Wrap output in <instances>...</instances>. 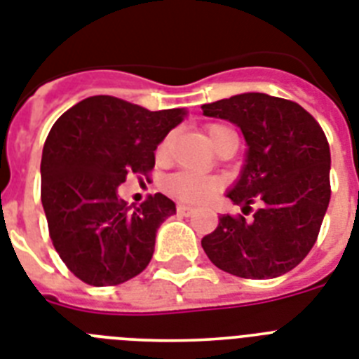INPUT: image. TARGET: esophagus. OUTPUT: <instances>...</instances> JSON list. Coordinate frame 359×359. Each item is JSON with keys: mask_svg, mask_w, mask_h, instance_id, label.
Masks as SVG:
<instances>
[{"mask_svg": "<svg viewBox=\"0 0 359 359\" xmlns=\"http://www.w3.org/2000/svg\"><path fill=\"white\" fill-rule=\"evenodd\" d=\"M177 212H179L180 215H186V217H188V215L194 214L195 208L194 206H188V205H179L177 206Z\"/></svg>", "mask_w": 359, "mask_h": 359, "instance_id": "obj_1", "label": "esophagus"}]
</instances>
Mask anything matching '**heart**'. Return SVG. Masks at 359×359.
I'll list each match as a JSON object with an SVG mask.
<instances>
[{
  "mask_svg": "<svg viewBox=\"0 0 359 359\" xmlns=\"http://www.w3.org/2000/svg\"><path fill=\"white\" fill-rule=\"evenodd\" d=\"M206 134H208V140L212 142L215 149L219 147L221 144H225L226 140H238L236 133L230 127L225 125H208L206 127ZM171 136H165L162 142L156 147V158L165 160L168 156V151H170ZM219 188V182L212 177H203V175L189 173V171H177V173H171L170 177L164 179V189L168 194H171L177 199L184 201V203H201V201H206L212 194H215Z\"/></svg>",
  "mask_w": 359,
  "mask_h": 359,
  "instance_id": "1",
  "label": "heart"
}]
</instances>
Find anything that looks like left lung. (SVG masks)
Instances as JSON below:
<instances>
[{"label":"left lung","mask_w":359,"mask_h":359,"mask_svg":"<svg viewBox=\"0 0 359 359\" xmlns=\"http://www.w3.org/2000/svg\"><path fill=\"white\" fill-rule=\"evenodd\" d=\"M205 116L241 129L247 160L230 189L243 214L221 215L201 245L210 262L241 278H276L301 264L316 243L330 203V147L301 104L267 94L232 95L201 107Z\"/></svg>","instance_id":"1"}]
</instances>
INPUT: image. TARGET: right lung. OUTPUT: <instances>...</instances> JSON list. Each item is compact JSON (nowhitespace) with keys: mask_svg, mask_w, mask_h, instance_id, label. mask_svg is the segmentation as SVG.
Masks as SVG:
<instances>
[{"mask_svg":"<svg viewBox=\"0 0 359 359\" xmlns=\"http://www.w3.org/2000/svg\"><path fill=\"white\" fill-rule=\"evenodd\" d=\"M186 110H151L112 95L83 99L60 116L42 151V206L60 260L90 285H118L149 265L156 230L177 212L165 195L140 206L118 197L127 175L154 168L156 145Z\"/></svg>","mask_w":359,"mask_h":359,"instance_id":"right-lung-1","label":"right lung"}]
</instances>
